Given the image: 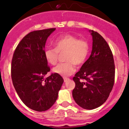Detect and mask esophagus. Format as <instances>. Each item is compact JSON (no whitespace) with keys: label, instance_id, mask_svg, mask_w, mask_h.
Returning a JSON list of instances; mask_svg holds the SVG:
<instances>
[{"label":"esophagus","instance_id":"34e87169","mask_svg":"<svg viewBox=\"0 0 129 129\" xmlns=\"http://www.w3.org/2000/svg\"><path fill=\"white\" fill-rule=\"evenodd\" d=\"M63 79H64V82H67L69 80V79H68V78H66V77H64Z\"/></svg>","mask_w":129,"mask_h":129}]
</instances>
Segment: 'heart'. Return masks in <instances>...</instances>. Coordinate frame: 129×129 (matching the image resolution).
<instances>
[{"mask_svg": "<svg viewBox=\"0 0 129 129\" xmlns=\"http://www.w3.org/2000/svg\"><path fill=\"white\" fill-rule=\"evenodd\" d=\"M55 48L47 47L44 50V57L50 64L55 65L58 60L59 53H64L66 62L58 64L53 68V72L63 77L71 75L76 70L77 65L82 64L87 58L89 45L85 40H78L72 35H63L55 40Z\"/></svg>", "mask_w": 129, "mask_h": 129, "instance_id": "obj_1", "label": "heart"}]
</instances>
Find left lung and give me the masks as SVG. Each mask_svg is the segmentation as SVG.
I'll list each match as a JSON object with an SVG mask.
<instances>
[{"label":"left lung","mask_w":129,"mask_h":129,"mask_svg":"<svg viewBox=\"0 0 129 129\" xmlns=\"http://www.w3.org/2000/svg\"><path fill=\"white\" fill-rule=\"evenodd\" d=\"M89 31L92 38L91 53L73 77L76 86L72 96L80 107L92 110L108 99L114 85L115 68L107 43L98 32Z\"/></svg>","instance_id":"8db88e82"}]
</instances>
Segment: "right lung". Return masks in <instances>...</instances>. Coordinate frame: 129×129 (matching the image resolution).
Masks as SVG:
<instances>
[{"label":"right lung","instance_id":"obj_1","mask_svg":"<svg viewBox=\"0 0 129 129\" xmlns=\"http://www.w3.org/2000/svg\"><path fill=\"white\" fill-rule=\"evenodd\" d=\"M56 28L31 31L23 38L11 61V79L18 96L27 107L37 111L49 109L57 101L63 78L57 74L44 76L50 68L44 57L47 38Z\"/></svg>","mask_w":129,"mask_h":129}]
</instances>
